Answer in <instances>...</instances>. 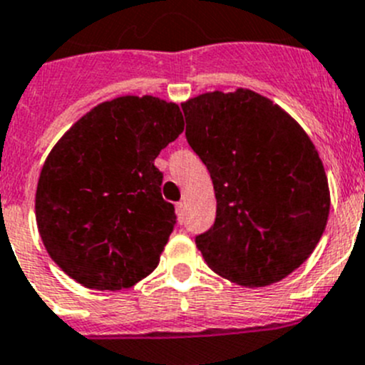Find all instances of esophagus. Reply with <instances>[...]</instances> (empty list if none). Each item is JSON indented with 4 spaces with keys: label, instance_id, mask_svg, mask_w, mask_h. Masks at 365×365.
<instances>
[{
    "label": "esophagus",
    "instance_id": "esophagus-1",
    "mask_svg": "<svg viewBox=\"0 0 365 365\" xmlns=\"http://www.w3.org/2000/svg\"><path fill=\"white\" fill-rule=\"evenodd\" d=\"M176 215H178L180 222L185 221V203H183V201L176 203Z\"/></svg>",
    "mask_w": 365,
    "mask_h": 365
}]
</instances>
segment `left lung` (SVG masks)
<instances>
[{
  "label": "left lung",
  "instance_id": "left-lung-1",
  "mask_svg": "<svg viewBox=\"0 0 365 365\" xmlns=\"http://www.w3.org/2000/svg\"><path fill=\"white\" fill-rule=\"evenodd\" d=\"M185 137L214 183L215 221L196 235L212 271L244 287L277 284L312 255L330 212L319 153L305 130L250 88L182 103Z\"/></svg>",
  "mask_w": 365,
  "mask_h": 365
}]
</instances>
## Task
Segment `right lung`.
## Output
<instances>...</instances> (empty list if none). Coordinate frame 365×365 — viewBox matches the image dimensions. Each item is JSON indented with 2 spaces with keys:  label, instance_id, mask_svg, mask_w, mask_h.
<instances>
[{
  "label": "right lung",
  "instance_id": "obj_1",
  "mask_svg": "<svg viewBox=\"0 0 365 365\" xmlns=\"http://www.w3.org/2000/svg\"><path fill=\"white\" fill-rule=\"evenodd\" d=\"M182 132L176 103L121 96L87 112L49 151L35 217L49 257L78 284L121 291L157 267L176 214L155 158Z\"/></svg>",
  "mask_w": 365,
  "mask_h": 365
}]
</instances>
